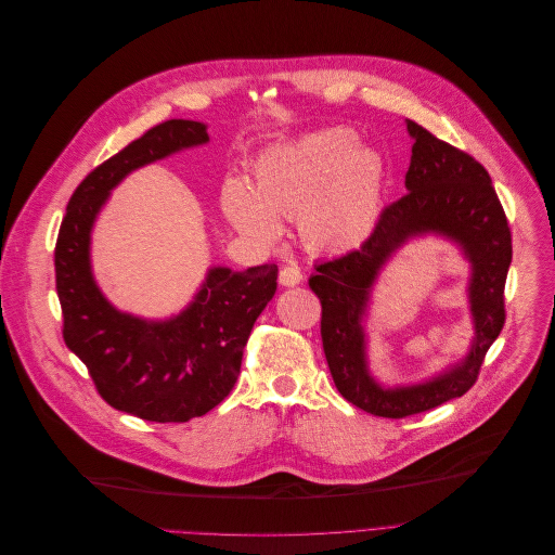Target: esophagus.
Listing matches in <instances>:
<instances>
[{"label": "esophagus", "instance_id": "1", "mask_svg": "<svg viewBox=\"0 0 555 555\" xmlns=\"http://www.w3.org/2000/svg\"><path fill=\"white\" fill-rule=\"evenodd\" d=\"M278 280H280V284H282V286H297V284L304 280V275H301V269H299V267H295V264H286V267H282V269H280Z\"/></svg>", "mask_w": 555, "mask_h": 555}]
</instances>
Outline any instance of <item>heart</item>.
<instances>
[{
  "label": "heart",
  "instance_id": "1",
  "mask_svg": "<svg viewBox=\"0 0 555 555\" xmlns=\"http://www.w3.org/2000/svg\"><path fill=\"white\" fill-rule=\"evenodd\" d=\"M387 181L380 151L363 146L350 129L332 127L267 149L254 164L251 190L228 181L220 203L232 225L260 245L282 238L280 218H299L312 251L346 254L376 232Z\"/></svg>",
  "mask_w": 555,
  "mask_h": 555
}]
</instances>
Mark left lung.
Returning a JSON list of instances; mask_svg holds the SVG:
<instances>
[{
	"label": "left lung",
	"mask_w": 555,
	"mask_h": 555,
	"mask_svg": "<svg viewBox=\"0 0 555 555\" xmlns=\"http://www.w3.org/2000/svg\"><path fill=\"white\" fill-rule=\"evenodd\" d=\"M413 140L406 194L385 207L361 249L314 264L308 284L321 301V341L341 396L378 417H406L464 396L477 380L505 323V278L512 236L488 170L468 153L406 120ZM437 235L453 242L472 264L469 307L474 341L467 357L411 386H385L369 370L364 319L386 262L409 241Z\"/></svg>",
	"instance_id": "8db88e82"
}]
</instances>
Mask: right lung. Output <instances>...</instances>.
Masks as SVG:
<instances>
[{
    "label": "right lung",
    "instance_id": "add662e5",
    "mask_svg": "<svg viewBox=\"0 0 555 555\" xmlns=\"http://www.w3.org/2000/svg\"><path fill=\"white\" fill-rule=\"evenodd\" d=\"M209 142L207 125L168 120L91 170L67 203L54 269L65 346L98 393L149 422L205 415L236 385L251 327L278 288V267H209L192 301L166 319L111 304L91 269V232L104 203L133 170Z\"/></svg>",
    "mask_w": 555,
    "mask_h": 555
}]
</instances>
